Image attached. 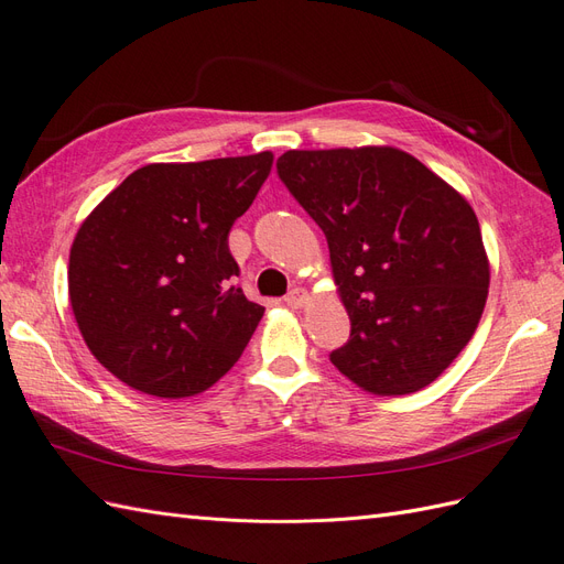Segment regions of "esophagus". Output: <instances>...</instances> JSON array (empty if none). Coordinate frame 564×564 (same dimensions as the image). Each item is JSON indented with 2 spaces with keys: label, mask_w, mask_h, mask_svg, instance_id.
I'll return each instance as SVG.
<instances>
[{
  "label": "esophagus",
  "mask_w": 564,
  "mask_h": 564,
  "mask_svg": "<svg viewBox=\"0 0 564 564\" xmlns=\"http://www.w3.org/2000/svg\"><path fill=\"white\" fill-rule=\"evenodd\" d=\"M284 303L289 308H303V305L308 303V294H305V289H292V292L284 296Z\"/></svg>",
  "instance_id": "esophagus-1"
}]
</instances>
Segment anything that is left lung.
Here are the masks:
<instances>
[{"mask_svg": "<svg viewBox=\"0 0 564 564\" xmlns=\"http://www.w3.org/2000/svg\"><path fill=\"white\" fill-rule=\"evenodd\" d=\"M278 174L327 237L350 317L334 367L373 395L433 383L470 340L489 289L466 197L390 145L289 150Z\"/></svg>", "mask_w": 564, "mask_h": 564, "instance_id": "1", "label": "left lung"}]
</instances>
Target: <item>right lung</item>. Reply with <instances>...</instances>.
<instances>
[{"label":"right lung","instance_id":"1","mask_svg":"<svg viewBox=\"0 0 564 564\" xmlns=\"http://www.w3.org/2000/svg\"><path fill=\"white\" fill-rule=\"evenodd\" d=\"M272 152L145 164L84 218L67 292L96 360L148 395L212 388L263 317L232 278V224L259 195Z\"/></svg>","mask_w":564,"mask_h":564}]
</instances>
